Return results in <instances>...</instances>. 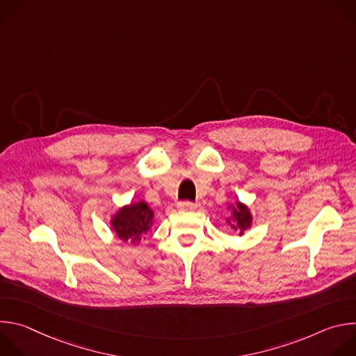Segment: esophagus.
I'll list each match as a JSON object with an SVG mask.
<instances>
[{"mask_svg": "<svg viewBox=\"0 0 356 356\" xmlns=\"http://www.w3.org/2000/svg\"><path fill=\"white\" fill-rule=\"evenodd\" d=\"M195 209H197V206L193 204V202H190V201H183L179 204L180 211H194Z\"/></svg>", "mask_w": 356, "mask_h": 356, "instance_id": "1", "label": "esophagus"}]
</instances>
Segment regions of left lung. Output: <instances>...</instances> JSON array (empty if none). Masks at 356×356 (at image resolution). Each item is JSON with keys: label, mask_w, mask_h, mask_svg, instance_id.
I'll use <instances>...</instances> for the list:
<instances>
[{"label": "left lung", "mask_w": 356, "mask_h": 356, "mask_svg": "<svg viewBox=\"0 0 356 356\" xmlns=\"http://www.w3.org/2000/svg\"><path fill=\"white\" fill-rule=\"evenodd\" d=\"M227 210L231 213V216L227 218V224H229L231 228L236 231L239 236L245 235L246 229H249L253 224V216L250 209L245 202L235 200V202L227 206Z\"/></svg>", "instance_id": "1"}]
</instances>
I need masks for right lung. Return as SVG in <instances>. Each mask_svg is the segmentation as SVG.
<instances>
[{"label": "right lung", "mask_w": 356, "mask_h": 356, "mask_svg": "<svg viewBox=\"0 0 356 356\" xmlns=\"http://www.w3.org/2000/svg\"><path fill=\"white\" fill-rule=\"evenodd\" d=\"M155 213L146 201L140 200L120 207L110 218L111 231L122 242L139 243L154 227Z\"/></svg>", "instance_id": "obj_1"}]
</instances>
